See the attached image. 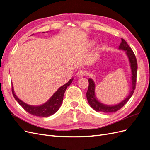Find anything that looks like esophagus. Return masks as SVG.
I'll use <instances>...</instances> for the list:
<instances>
[{"mask_svg":"<svg viewBox=\"0 0 150 150\" xmlns=\"http://www.w3.org/2000/svg\"><path fill=\"white\" fill-rule=\"evenodd\" d=\"M86 71L83 70V69H81V70H79L78 71V72H77L76 74V75L78 77H82V76H84L85 75H86Z\"/></svg>","mask_w":150,"mask_h":150,"instance_id":"obj_1","label":"esophagus"}]
</instances>
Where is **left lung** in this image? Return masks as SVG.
<instances>
[{
  "instance_id": "obj_1",
  "label": "left lung",
  "mask_w": 150,
  "mask_h": 150,
  "mask_svg": "<svg viewBox=\"0 0 150 150\" xmlns=\"http://www.w3.org/2000/svg\"><path fill=\"white\" fill-rule=\"evenodd\" d=\"M119 49H122L123 50L126 51L127 55L129 59L130 67H131L132 69V88L131 91H130L129 95L127 96L122 102L117 105L113 106H108L103 105L100 101H98L96 98H95V85L94 81L91 79H88L89 85L88 88L86 92V98L90 105L91 108H93L96 112H101L103 113H113L119 110L120 108H122L123 106L126 104L129 98L132 97V95L134 93V91L136 88V85H137V69H138V65H137V61L136 57L133 52L132 49L130 48V47L128 45L127 42L125 41L123 38H122V42H121L120 45L119 46Z\"/></svg>"
}]
</instances>
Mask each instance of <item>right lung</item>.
<instances>
[{
	"label": "right lung",
	"mask_w": 150,
	"mask_h": 150,
	"mask_svg": "<svg viewBox=\"0 0 150 150\" xmlns=\"http://www.w3.org/2000/svg\"><path fill=\"white\" fill-rule=\"evenodd\" d=\"M72 81H73V79H70L68 83L60 87L45 103L40 106H37V107L27 105L19 99L14 93L13 86H12V92L14 98L27 112L37 117H47L54 114L59 109L62 105L63 98H64L65 91L67 88L71 83Z\"/></svg>",
	"instance_id": "obj_1"
}]
</instances>
